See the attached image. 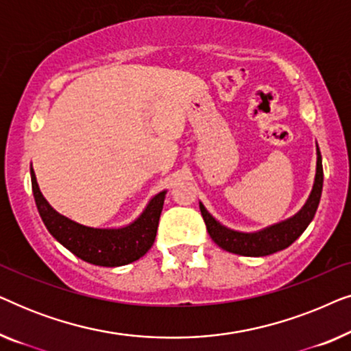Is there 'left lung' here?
I'll return each mask as SVG.
<instances>
[{
    "mask_svg": "<svg viewBox=\"0 0 351 351\" xmlns=\"http://www.w3.org/2000/svg\"><path fill=\"white\" fill-rule=\"evenodd\" d=\"M321 191H323V161H321V153L318 143H316V174L313 189H311L305 204L292 217L281 220L278 223L268 225V227L257 230V232H239V230L228 228L220 223L204 208L201 201L199 210L204 219L209 237L213 238V241L219 247L232 254H239V256L263 257L289 247L305 232V228L308 227L315 217L316 209H318Z\"/></svg>",
    "mask_w": 351,
    "mask_h": 351,
    "instance_id": "left-lung-1",
    "label": "left lung"
}]
</instances>
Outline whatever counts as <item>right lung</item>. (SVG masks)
Listing matches in <instances>:
<instances>
[{
    "mask_svg": "<svg viewBox=\"0 0 351 351\" xmlns=\"http://www.w3.org/2000/svg\"><path fill=\"white\" fill-rule=\"evenodd\" d=\"M32 189L43 222L62 246L81 261L99 267H121L145 256L156 238L158 222L167 190L156 193L131 223L118 228H97L78 223L57 213L43 196L30 167Z\"/></svg>",
    "mask_w": 351,
    "mask_h": 351,
    "instance_id": "right-lung-1",
    "label": "right lung"
}]
</instances>
